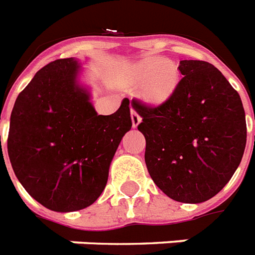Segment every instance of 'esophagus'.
Masks as SVG:
<instances>
[{
    "mask_svg": "<svg viewBox=\"0 0 255 255\" xmlns=\"http://www.w3.org/2000/svg\"><path fill=\"white\" fill-rule=\"evenodd\" d=\"M131 119H132V127L136 128L141 122V118L140 115L137 114L135 110H131Z\"/></svg>",
    "mask_w": 255,
    "mask_h": 255,
    "instance_id": "34e87169",
    "label": "esophagus"
}]
</instances>
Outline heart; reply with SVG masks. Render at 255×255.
I'll return each mask as SVG.
<instances>
[{"instance_id": "heart-1", "label": "heart", "mask_w": 255, "mask_h": 255, "mask_svg": "<svg viewBox=\"0 0 255 255\" xmlns=\"http://www.w3.org/2000/svg\"><path fill=\"white\" fill-rule=\"evenodd\" d=\"M179 69L162 57H145L124 71L123 83L127 87H140L141 95L152 104L168 100L178 88Z\"/></svg>"}]
</instances>
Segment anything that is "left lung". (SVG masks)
I'll list each match as a JSON object with an SVG mask.
<instances>
[{"instance_id":"1","label":"left lung","mask_w":255,"mask_h":255,"mask_svg":"<svg viewBox=\"0 0 255 255\" xmlns=\"http://www.w3.org/2000/svg\"><path fill=\"white\" fill-rule=\"evenodd\" d=\"M183 79L159 107L132 100L145 137V164L153 183L182 203L217 195L240 166L246 119L240 95L206 61L182 60Z\"/></svg>"}]
</instances>
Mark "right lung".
<instances>
[{"instance_id":"add662e5","label":"right lung","mask_w":255,"mask_h":255,"mask_svg":"<svg viewBox=\"0 0 255 255\" xmlns=\"http://www.w3.org/2000/svg\"><path fill=\"white\" fill-rule=\"evenodd\" d=\"M79 60L60 58L37 72L10 115L7 153L19 183L44 207L71 213L100 197L123 136L132 127L129 100L97 115L80 83Z\"/></svg>"}]
</instances>
